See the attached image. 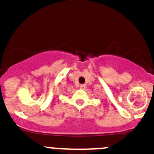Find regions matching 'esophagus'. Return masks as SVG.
<instances>
[{"instance_id":"esophagus-1","label":"esophagus","mask_w":154,"mask_h":154,"mask_svg":"<svg viewBox=\"0 0 154 154\" xmlns=\"http://www.w3.org/2000/svg\"><path fill=\"white\" fill-rule=\"evenodd\" d=\"M80 88L82 90H85V88H86V85H80Z\"/></svg>"}]
</instances>
